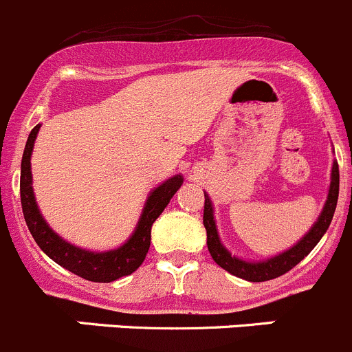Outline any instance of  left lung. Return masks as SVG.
<instances>
[{"label":"left lung","instance_id":"obj_1","mask_svg":"<svg viewBox=\"0 0 352 352\" xmlns=\"http://www.w3.org/2000/svg\"><path fill=\"white\" fill-rule=\"evenodd\" d=\"M337 198H339V166H337V161H333L332 173H330L329 195H327L325 205H323L315 224L309 228V231L296 245L291 246L286 252L279 253V255L269 256L265 260H245L241 256L232 255L222 245L221 238H219L217 224H215L214 219V205H212L210 197L205 193L204 226L205 231H207L208 252H210L212 258H214V262L219 267H222V269L228 270L232 276L239 277V279L250 280V283H263V280L276 279V277L289 272L293 267L298 265L318 245V241L327 232L330 222H332L333 212H336L337 207Z\"/></svg>","mask_w":352,"mask_h":352}]
</instances>
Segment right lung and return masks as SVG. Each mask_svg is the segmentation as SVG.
<instances>
[{
    "label": "right lung",
    "instance_id": "right-lung-1",
    "mask_svg": "<svg viewBox=\"0 0 352 352\" xmlns=\"http://www.w3.org/2000/svg\"><path fill=\"white\" fill-rule=\"evenodd\" d=\"M41 124L34 126L27 138L25 151L22 155V169H20V198H22V210L25 217L27 228L30 234L36 239L39 248L50 256L51 260L61 265L63 269L69 270L75 276L83 277L92 283H113L120 277L130 276L138 267L144 263L151 248V231L155 219L162 214L171 198L183 184V176L175 175L169 179L162 181L148 193L142 208L140 219H138L135 231L130 238L121 246L106 252H94V250L80 248L73 243L66 241L56 231H53L46 222L44 215L41 214L39 205L36 201L32 188V157L34 144H36L37 133Z\"/></svg>",
    "mask_w": 352,
    "mask_h": 352
}]
</instances>
